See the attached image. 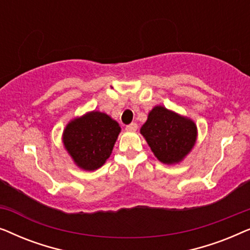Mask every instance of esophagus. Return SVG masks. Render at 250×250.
I'll return each mask as SVG.
<instances>
[{"mask_svg": "<svg viewBox=\"0 0 250 250\" xmlns=\"http://www.w3.org/2000/svg\"><path fill=\"white\" fill-rule=\"evenodd\" d=\"M136 129H138V124L136 123H132V124L126 126V131L128 132H135Z\"/></svg>", "mask_w": 250, "mask_h": 250, "instance_id": "obj_1", "label": "esophagus"}]
</instances>
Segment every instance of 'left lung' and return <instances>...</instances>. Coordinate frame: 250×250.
<instances>
[{"label":"left lung","mask_w":250,"mask_h":250,"mask_svg":"<svg viewBox=\"0 0 250 250\" xmlns=\"http://www.w3.org/2000/svg\"><path fill=\"white\" fill-rule=\"evenodd\" d=\"M140 133L160 163L175 165L182 162L196 145L198 129L192 119L155 105Z\"/></svg>","instance_id":"left-lung-1"}]
</instances>
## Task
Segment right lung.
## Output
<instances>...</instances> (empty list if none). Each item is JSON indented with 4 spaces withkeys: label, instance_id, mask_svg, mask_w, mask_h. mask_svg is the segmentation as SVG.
Listing matches in <instances>:
<instances>
[{
    "label": "right lung",
    "instance_id": "obj_1",
    "mask_svg": "<svg viewBox=\"0 0 250 250\" xmlns=\"http://www.w3.org/2000/svg\"><path fill=\"white\" fill-rule=\"evenodd\" d=\"M121 129L109 115L88 111L66 125L62 133L63 148L81 169L95 170L110 157Z\"/></svg>",
    "mask_w": 250,
    "mask_h": 250
}]
</instances>
